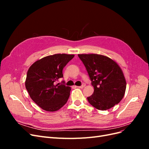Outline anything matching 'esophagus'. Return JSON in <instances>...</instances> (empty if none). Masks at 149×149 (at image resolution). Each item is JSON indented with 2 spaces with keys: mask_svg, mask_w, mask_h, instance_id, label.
<instances>
[{
  "mask_svg": "<svg viewBox=\"0 0 149 149\" xmlns=\"http://www.w3.org/2000/svg\"><path fill=\"white\" fill-rule=\"evenodd\" d=\"M85 86H86V84L83 83L81 86H77V87H78V88H83Z\"/></svg>",
  "mask_w": 149,
  "mask_h": 149,
  "instance_id": "1",
  "label": "esophagus"
}]
</instances>
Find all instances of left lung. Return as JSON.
<instances>
[{
  "instance_id": "8db88e82",
  "label": "left lung",
  "mask_w": 149,
  "mask_h": 149,
  "mask_svg": "<svg viewBox=\"0 0 149 149\" xmlns=\"http://www.w3.org/2000/svg\"><path fill=\"white\" fill-rule=\"evenodd\" d=\"M86 67L91 84L93 95L88 97L90 104L98 110L114 107L123 98L126 81L120 66L110 58L97 54H79Z\"/></svg>"
}]
</instances>
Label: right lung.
Segmentation results:
<instances>
[{
    "label": "right lung",
    "mask_w": 149,
    "mask_h": 149,
    "mask_svg": "<svg viewBox=\"0 0 149 149\" xmlns=\"http://www.w3.org/2000/svg\"><path fill=\"white\" fill-rule=\"evenodd\" d=\"M74 56L55 54L36 61L29 68L25 88L31 100L42 109L56 111L68 101L71 88L55 82L63 78V69Z\"/></svg>",
    "instance_id": "1"
}]
</instances>
